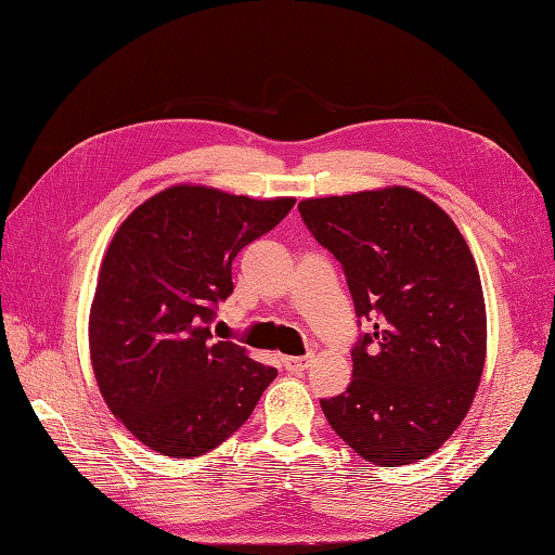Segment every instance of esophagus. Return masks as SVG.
<instances>
[{
	"instance_id": "1",
	"label": "esophagus",
	"mask_w": 555,
	"mask_h": 555,
	"mask_svg": "<svg viewBox=\"0 0 555 555\" xmlns=\"http://www.w3.org/2000/svg\"><path fill=\"white\" fill-rule=\"evenodd\" d=\"M310 364V357H284V369L289 373H301Z\"/></svg>"
}]
</instances>
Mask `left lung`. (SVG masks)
<instances>
[{"mask_svg":"<svg viewBox=\"0 0 555 555\" xmlns=\"http://www.w3.org/2000/svg\"><path fill=\"white\" fill-rule=\"evenodd\" d=\"M298 212L348 278L357 318L352 380L322 399L354 453L399 467L431 455L467 415L486 364L481 278L443 209L406 186L310 198Z\"/></svg>","mask_w":555,"mask_h":555,"instance_id":"8db88e82","label":"left lung"}]
</instances>
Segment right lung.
Listing matches in <instances>:
<instances>
[{
	"label": "right lung",
	"instance_id": "obj_1",
	"mask_svg": "<svg viewBox=\"0 0 555 555\" xmlns=\"http://www.w3.org/2000/svg\"><path fill=\"white\" fill-rule=\"evenodd\" d=\"M294 198L254 201L179 184L142 203L104 254L88 320L100 392L134 439L168 457H198L251 415L278 369L212 340L231 266L275 229Z\"/></svg>",
	"mask_w": 555,
	"mask_h": 555
}]
</instances>
